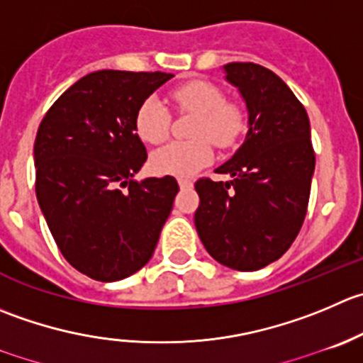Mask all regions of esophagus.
Wrapping results in <instances>:
<instances>
[{
	"instance_id": "34e87169",
	"label": "esophagus",
	"mask_w": 363,
	"mask_h": 363,
	"mask_svg": "<svg viewBox=\"0 0 363 363\" xmlns=\"http://www.w3.org/2000/svg\"><path fill=\"white\" fill-rule=\"evenodd\" d=\"M179 186H181V189H189L193 186V182L189 179H179Z\"/></svg>"
}]
</instances>
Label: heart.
Instances as JSON below:
<instances>
[{"mask_svg": "<svg viewBox=\"0 0 363 363\" xmlns=\"http://www.w3.org/2000/svg\"><path fill=\"white\" fill-rule=\"evenodd\" d=\"M179 115L193 113L188 135L191 140L170 142L150 156V167L160 175L189 177L213 161V146L232 149L246 131V111L238 101L225 99L223 88L207 79H191L170 92ZM172 115L157 97L142 101L135 115V131L143 142L157 145L170 135Z\"/></svg>", "mask_w": 363, "mask_h": 363, "instance_id": "obj_1", "label": "heart"}]
</instances>
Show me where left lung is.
I'll return each instance as SVG.
<instances>
[{
  "label": "left lung",
  "instance_id": "left-lung-1",
  "mask_svg": "<svg viewBox=\"0 0 363 363\" xmlns=\"http://www.w3.org/2000/svg\"><path fill=\"white\" fill-rule=\"evenodd\" d=\"M248 106V135L218 168L230 182L202 177L195 227L213 259L255 271L280 259L296 239L311 196L315 154L303 104L273 70L252 62L225 65Z\"/></svg>",
  "mask_w": 363,
  "mask_h": 363
}]
</instances>
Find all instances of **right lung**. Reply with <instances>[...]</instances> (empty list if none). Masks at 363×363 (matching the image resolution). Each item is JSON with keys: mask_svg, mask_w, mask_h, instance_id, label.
I'll return each mask as SVG.
<instances>
[{"mask_svg": "<svg viewBox=\"0 0 363 363\" xmlns=\"http://www.w3.org/2000/svg\"><path fill=\"white\" fill-rule=\"evenodd\" d=\"M174 74L97 70L62 94L35 140V191L67 262L101 282L142 269L152 257L179 184L133 175L147 161L135 131L143 99Z\"/></svg>", "mask_w": 363, "mask_h": 363, "instance_id": "obj_1", "label": "right lung"}]
</instances>
